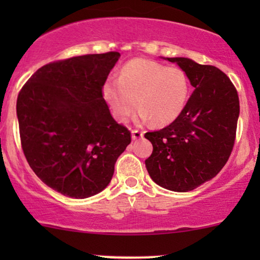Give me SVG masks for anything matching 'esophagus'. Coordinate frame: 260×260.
Listing matches in <instances>:
<instances>
[{"label":"esophagus","instance_id":"34e87169","mask_svg":"<svg viewBox=\"0 0 260 260\" xmlns=\"http://www.w3.org/2000/svg\"><path fill=\"white\" fill-rule=\"evenodd\" d=\"M143 136H144V132H143V131L132 129V138H133V140H137V139L143 138Z\"/></svg>","mask_w":260,"mask_h":260}]
</instances>
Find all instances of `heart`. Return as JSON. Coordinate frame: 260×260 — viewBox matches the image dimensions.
<instances>
[{
	"instance_id": "heart-1",
	"label": "heart",
	"mask_w": 260,
	"mask_h": 260,
	"mask_svg": "<svg viewBox=\"0 0 260 260\" xmlns=\"http://www.w3.org/2000/svg\"><path fill=\"white\" fill-rule=\"evenodd\" d=\"M189 92V79L183 70L144 58L127 62L118 78L107 79L103 86L104 100L116 120L127 121L138 99L137 120H151L156 126L171 123L181 115Z\"/></svg>"
}]
</instances>
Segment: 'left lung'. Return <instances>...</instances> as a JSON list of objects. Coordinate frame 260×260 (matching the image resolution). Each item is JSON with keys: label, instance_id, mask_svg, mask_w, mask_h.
Here are the masks:
<instances>
[{"label": "left lung", "instance_id": "1", "mask_svg": "<svg viewBox=\"0 0 260 260\" xmlns=\"http://www.w3.org/2000/svg\"><path fill=\"white\" fill-rule=\"evenodd\" d=\"M176 62L194 86L176 120L144 137L153 144L145 160L151 180L175 192H188L219 174L235 145L240 100L235 85L215 66L189 58Z\"/></svg>", "mask_w": 260, "mask_h": 260}]
</instances>
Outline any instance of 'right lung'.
<instances>
[{"label":"right lung","mask_w":260,"mask_h":260,"mask_svg":"<svg viewBox=\"0 0 260 260\" xmlns=\"http://www.w3.org/2000/svg\"><path fill=\"white\" fill-rule=\"evenodd\" d=\"M120 56L110 51L50 62L18 94L25 159L35 175L61 194L83 199L101 192L132 140L103 96Z\"/></svg>","instance_id":"obj_1"}]
</instances>
